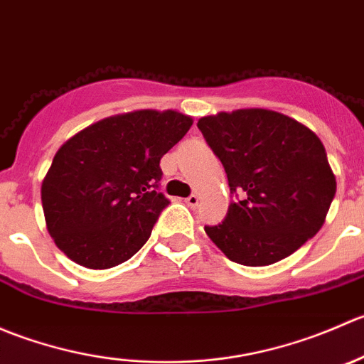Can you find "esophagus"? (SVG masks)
I'll return each mask as SVG.
<instances>
[{"mask_svg": "<svg viewBox=\"0 0 364 364\" xmlns=\"http://www.w3.org/2000/svg\"><path fill=\"white\" fill-rule=\"evenodd\" d=\"M185 203L188 204L190 208H196V205H199V196H196V193H192V196L186 197Z\"/></svg>", "mask_w": 364, "mask_h": 364, "instance_id": "1", "label": "esophagus"}]
</instances>
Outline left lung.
<instances>
[{
	"instance_id": "obj_1",
	"label": "left lung",
	"mask_w": 364,
	"mask_h": 364,
	"mask_svg": "<svg viewBox=\"0 0 364 364\" xmlns=\"http://www.w3.org/2000/svg\"><path fill=\"white\" fill-rule=\"evenodd\" d=\"M197 127L236 196L222 223L204 227L232 262L269 266L318 232L336 179L310 128L267 109L205 116Z\"/></svg>"
}]
</instances>
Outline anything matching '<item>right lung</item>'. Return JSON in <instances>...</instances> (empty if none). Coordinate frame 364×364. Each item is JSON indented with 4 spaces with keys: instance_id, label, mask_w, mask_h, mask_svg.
<instances>
[{
    "instance_id": "obj_1",
    "label": "right lung",
    "mask_w": 364,
    "mask_h": 364,
    "mask_svg": "<svg viewBox=\"0 0 364 364\" xmlns=\"http://www.w3.org/2000/svg\"><path fill=\"white\" fill-rule=\"evenodd\" d=\"M176 111L105 117L65 142L42 183L47 230L68 259L109 269L144 247L171 200L160 160L192 127Z\"/></svg>"
}]
</instances>
